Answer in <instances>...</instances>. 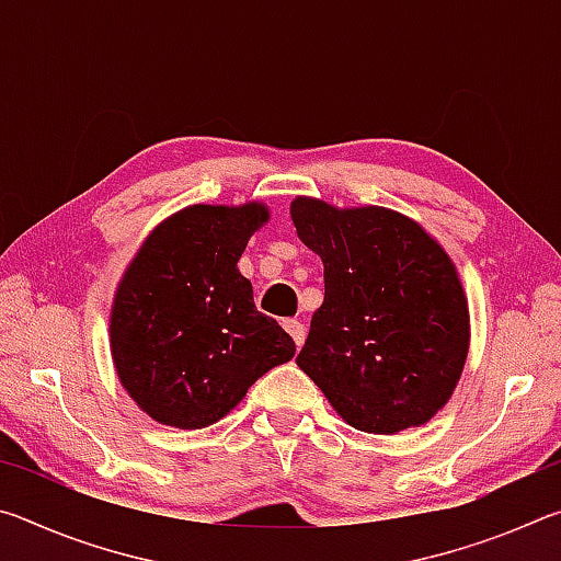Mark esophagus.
Returning a JSON list of instances; mask_svg holds the SVG:
<instances>
[{"instance_id": "obj_1", "label": "esophagus", "mask_w": 561, "mask_h": 561, "mask_svg": "<svg viewBox=\"0 0 561 561\" xmlns=\"http://www.w3.org/2000/svg\"><path fill=\"white\" fill-rule=\"evenodd\" d=\"M282 327H284V331H287V334L294 339V344H297V346L304 344V339H307V329H304L301 321H297V319H284Z\"/></svg>"}]
</instances>
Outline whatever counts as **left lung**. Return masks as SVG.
Segmentation results:
<instances>
[{
    "label": "left lung",
    "instance_id": "obj_1",
    "mask_svg": "<svg viewBox=\"0 0 561 561\" xmlns=\"http://www.w3.org/2000/svg\"><path fill=\"white\" fill-rule=\"evenodd\" d=\"M299 240L324 262V304L297 366L364 433L428 423L468 356V301L433 237L386 207L291 203Z\"/></svg>",
    "mask_w": 561,
    "mask_h": 561
}]
</instances>
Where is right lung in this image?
<instances>
[{"mask_svg":"<svg viewBox=\"0 0 561 561\" xmlns=\"http://www.w3.org/2000/svg\"><path fill=\"white\" fill-rule=\"evenodd\" d=\"M262 222L257 203L193 205L156 227L130 262L113 301L111 351L123 388L158 423L207 428L297 351L237 270Z\"/></svg>","mask_w":561,"mask_h":561,"instance_id":"right-lung-1","label":"right lung"}]
</instances>
